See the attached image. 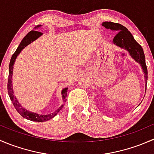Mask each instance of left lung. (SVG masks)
I'll list each match as a JSON object with an SVG mask.
<instances>
[{"label":"left lung","instance_id":"1","mask_svg":"<svg viewBox=\"0 0 154 154\" xmlns=\"http://www.w3.org/2000/svg\"><path fill=\"white\" fill-rule=\"evenodd\" d=\"M102 26L106 27V29L118 32V33L113 38L112 42L116 45L119 46L121 48H124L126 51H128L129 54L133 57V59H134L135 61L140 64L144 74V80H145L146 86L147 80V68L145 63L144 51L142 46L134 39L133 35L130 33L127 28H126L122 24H118V23H113L111 21H105L102 24Z\"/></svg>","mask_w":154,"mask_h":154}]
</instances>
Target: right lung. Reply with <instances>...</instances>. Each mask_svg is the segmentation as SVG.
Segmentation results:
<instances>
[{"label":"right lung","instance_id":"1","mask_svg":"<svg viewBox=\"0 0 154 154\" xmlns=\"http://www.w3.org/2000/svg\"><path fill=\"white\" fill-rule=\"evenodd\" d=\"M39 27H41V25H38L35 27V29L38 28ZM42 35V32H39V31L37 30H31L30 32H29L27 35L24 36V38H23L22 41L21 42L20 45H18V48L16 49V51H15V53L13 54V55L12 56L10 60V66H9V77H8V83H7V89H8V94L9 96L10 97V100H12V103H13V106H15V109L17 110L18 113L22 116L23 118H25L26 119H28L29 121H33V122H46V121L50 120L52 118H54V116H57V113L62 109V108L63 107V104L62 105L60 108L57 109L55 112L52 113H50V114L47 115H39L37 114V113L32 112L28 111L26 109H24V107L21 106V103L18 102V100H17L16 97L13 94V89H12V72H13V66L14 63H15V60H16L17 57H18V54L21 53V51L24 49L26 46H27L28 45L30 44L31 42H32L33 41H35V39L38 38L39 36ZM67 90L68 88H65L64 89L62 90V95H63V102H66V96H67Z\"/></svg>","mask_w":154,"mask_h":154}]
</instances>
